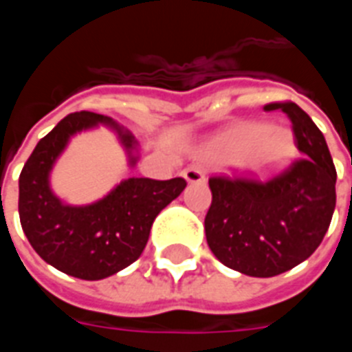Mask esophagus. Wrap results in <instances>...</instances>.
Wrapping results in <instances>:
<instances>
[{
	"label": "esophagus",
	"instance_id": "obj_1",
	"mask_svg": "<svg viewBox=\"0 0 352 352\" xmlns=\"http://www.w3.org/2000/svg\"><path fill=\"white\" fill-rule=\"evenodd\" d=\"M183 175L188 183H206V171H204V168H201L199 164H192V166H188V168L183 171Z\"/></svg>",
	"mask_w": 352,
	"mask_h": 352
}]
</instances>
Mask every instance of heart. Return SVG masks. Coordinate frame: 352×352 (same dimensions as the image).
Listing matches in <instances>:
<instances>
[{
    "instance_id": "obj_1",
    "label": "heart",
    "mask_w": 352,
    "mask_h": 352,
    "mask_svg": "<svg viewBox=\"0 0 352 352\" xmlns=\"http://www.w3.org/2000/svg\"><path fill=\"white\" fill-rule=\"evenodd\" d=\"M292 138L277 126L247 122L224 133L211 153L221 160H236L251 171H267L280 166L292 153Z\"/></svg>"
}]
</instances>
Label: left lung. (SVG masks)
I'll return each mask as SVG.
<instances>
[{"mask_svg":"<svg viewBox=\"0 0 352 352\" xmlns=\"http://www.w3.org/2000/svg\"><path fill=\"white\" fill-rule=\"evenodd\" d=\"M290 118L302 156L270 181L211 177L206 214L209 249L222 264L251 277H273L317 251L336 209V168L322 131L292 101L267 103Z\"/></svg>","mask_w":352,"mask_h":352,"instance_id":"1","label":"left lung"}]
</instances>
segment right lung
Returning a JSON list of instances; mask_svg holds the SVG:
<instances>
[{
    "label": "right lung",
    "instance_id": "add662e5",
    "mask_svg": "<svg viewBox=\"0 0 352 352\" xmlns=\"http://www.w3.org/2000/svg\"><path fill=\"white\" fill-rule=\"evenodd\" d=\"M98 124L116 130L130 166H135L133 135L109 116L80 111L65 116L37 143L19 179L20 224L30 245L47 264L85 280L105 279L133 264L145 249L154 219L186 186L183 177H130L90 206L64 204L50 190L52 166L75 133Z\"/></svg>",
    "mask_w": 352,
    "mask_h": 352
}]
</instances>
